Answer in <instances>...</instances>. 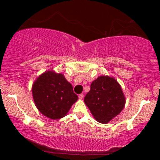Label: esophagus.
<instances>
[{"label": "esophagus", "instance_id": "34e87169", "mask_svg": "<svg viewBox=\"0 0 160 160\" xmlns=\"http://www.w3.org/2000/svg\"><path fill=\"white\" fill-rule=\"evenodd\" d=\"M78 97H79L80 99H82L83 97H84V94H80L79 95H78Z\"/></svg>", "mask_w": 160, "mask_h": 160}]
</instances>
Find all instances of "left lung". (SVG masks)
<instances>
[{
  "label": "left lung",
  "instance_id": "1",
  "mask_svg": "<svg viewBox=\"0 0 160 160\" xmlns=\"http://www.w3.org/2000/svg\"><path fill=\"white\" fill-rule=\"evenodd\" d=\"M84 102L98 122L107 123L123 110L126 100L114 78L101 76L92 82Z\"/></svg>",
  "mask_w": 160,
  "mask_h": 160
}]
</instances>
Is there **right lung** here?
<instances>
[{"label":"right lung","mask_w":160,"mask_h":160,"mask_svg":"<svg viewBox=\"0 0 160 160\" xmlns=\"http://www.w3.org/2000/svg\"><path fill=\"white\" fill-rule=\"evenodd\" d=\"M32 94L37 109L51 119L63 118L78 99L63 75L51 71L37 78L32 86Z\"/></svg>","instance_id":"obj_1"}]
</instances>
